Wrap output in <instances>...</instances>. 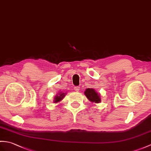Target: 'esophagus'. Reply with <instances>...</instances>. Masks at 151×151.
Here are the masks:
<instances>
[{
	"instance_id": "esophagus-1",
	"label": "esophagus",
	"mask_w": 151,
	"mask_h": 151,
	"mask_svg": "<svg viewBox=\"0 0 151 151\" xmlns=\"http://www.w3.org/2000/svg\"><path fill=\"white\" fill-rule=\"evenodd\" d=\"M74 89L76 91H79L80 87H79V86H75L74 87Z\"/></svg>"
}]
</instances>
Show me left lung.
Returning a JSON list of instances; mask_svg holds the SVG:
<instances>
[{"instance_id":"1","label":"left lung","mask_w":151,"mask_h":151,"mask_svg":"<svg viewBox=\"0 0 151 151\" xmlns=\"http://www.w3.org/2000/svg\"><path fill=\"white\" fill-rule=\"evenodd\" d=\"M84 93H85L87 99H88L91 101H92V102H100L101 100L100 99V96L93 89H87L86 90V91L84 92Z\"/></svg>"}]
</instances>
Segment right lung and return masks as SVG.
Wrapping results in <instances>:
<instances>
[{
	"label": "right lung",
	"mask_w": 151,
	"mask_h": 151,
	"mask_svg": "<svg viewBox=\"0 0 151 151\" xmlns=\"http://www.w3.org/2000/svg\"><path fill=\"white\" fill-rule=\"evenodd\" d=\"M64 96H65V93H59L58 95L55 96L54 101L55 103H57V102H58V101L62 100L63 98H64Z\"/></svg>",
	"instance_id": "obj_1"
}]
</instances>
